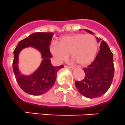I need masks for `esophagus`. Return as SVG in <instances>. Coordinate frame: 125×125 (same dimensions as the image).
Segmentation results:
<instances>
[{"label":"esophagus","mask_w":125,"mask_h":125,"mask_svg":"<svg viewBox=\"0 0 125 125\" xmlns=\"http://www.w3.org/2000/svg\"><path fill=\"white\" fill-rule=\"evenodd\" d=\"M65 68H67V69H69L70 70H74V67H69V66H65Z\"/></svg>","instance_id":"34e87169"}]
</instances>
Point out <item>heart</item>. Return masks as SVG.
Listing matches in <instances>:
<instances>
[{
  "label": "heart",
  "instance_id": "b5f03b06",
  "mask_svg": "<svg viewBox=\"0 0 125 125\" xmlns=\"http://www.w3.org/2000/svg\"><path fill=\"white\" fill-rule=\"evenodd\" d=\"M98 47V42L93 35L75 33L62 37L58 43H51L50 51L57 62H62L70 53L74 61L79 65L84 66L94 60Z\"/></svg>",
  "mask_w": 125,
  "mask_h": 125
}]
</instances>
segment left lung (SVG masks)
Returning <instances> with one entry per match:
<instances>
[{
    "instance_id": "1",
    "label": "left lung",
    "mask_w": 125,
    "mask_h": 125,
    "mask_svg": "<svg viewBox=\"0 0 125 125\" xmlns=\"http://www.w3.org/2000/svg\"><path fill=\"white\" fill-rule=\"evenodd\" d=\"M86 30L91 34H95L90 30ZM96 39L98 42H100V50L95 60L88 67L83 69L84 78L75 82L78 92L89 98L99 97L105 93L112 84L114 74L113 53L104 40Z\"/></svg>"
}]
</instances>
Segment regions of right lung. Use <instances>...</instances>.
Segmentation results:
<instances>
[{
	"label": "right lung",
	"instance_id": "add662e5",
	"mask_svg": "<svg viewBox=\"0 0 125 125\" xmlns=\"http://www.w3.org/2000/svg\"><path fill=\"white\" fill-rule=\"evenodd\" d=\"M54 33L51 32H35L20 41L14 51L12 68L16 79L21 88L32 95H41L53 88L56 81V74L63 65L54 67L51 64L50 46ZM32 47L39 51L42 56V62L32 74H21L19 69V56L20 52L27 47Z\"/></svg>",
	"mask_w": 125,
	"mask_h": 125
}]
</instances>
